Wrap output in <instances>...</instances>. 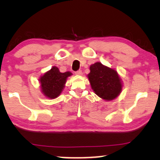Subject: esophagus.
Listing matches in <instances>:
<instances>
[{
	"mask_svg": "<svg viewBox=\"0 0 160 160\" xmlns=\"http://www.w3.org/2000/svg\"><path fill=\"white\" fill-rule=\"evenodd\" d=\"M75 73L76 74V75H78V76H81V75H82V71H80V70H79V71H76Z\"/></svg>",
	"mask_w": 160,
	"mask_h": 160,
	"instance_id": "esophagus-1",
	"label": "esophagus"
}]
</instances>
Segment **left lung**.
Here are the masks:
<instances>
[{
	"mask_svg": "<svg viewBox=\"0 0 160 160\" xmlns=\"http://www.w3.org/2000/svg\"><path fill=\"white\" fill-rule=\"evenodd\" d=\"M87 75L92 90L98 97L106 100H114L121 93L122 82L116 70L98 62L89 67Z\"/></svg>",
	"mask_w": 160,
	"mask_h": 160,
	"instance_id": "obj_1",
	"label": "left lung"
}]
</instances>
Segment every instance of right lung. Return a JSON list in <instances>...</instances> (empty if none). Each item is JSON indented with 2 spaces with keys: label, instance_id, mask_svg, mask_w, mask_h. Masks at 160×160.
Masks as SVG:
<instances>
[{
  "label": "right lung",
  "instance_id": "1",
  "mask_svg": "<svg viewBox=\"0 0 160 160\" xmlns=\"http://www.w3.org/2000/svg\"><path fill=\"white\" fill-rule=\"evenodd\" d=\"M71 75L70 71L61 73L58 67H52L39 78L43 95L50 99L58 98L64 89L68 77Z\"/></svg>",
  "mask_w": 160,
  "mask_h": 160
}]
</instances>
